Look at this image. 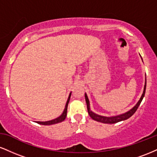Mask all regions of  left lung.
Instances as JSON below:
<instances>
[{
    "label": "left lung",
    "mask_w": 157,
    "mask_h": 157,
    "mask_svg": "<svg viewBox=\"0 0 157 157\" xmlns=\"http://www.w3.org/2000/svg\"><path fill=\"white\" fill-rule=\"evenodd\" d=\"M140 57H141V55H140ZM141 59L142 60V57H141ZM142 62H143V60H142ZM145 89H146V75H145V86H144L143 92H142V96L140 97V100L137 102V103H136V105L132 108V109L129 110V111H126L125 113H122L121 114H118V115H116V116H111V117L102 116V115H99L97 114V113H95L94 112H93V111L91 110V109H90V102H89V98H88L87 94H86V93H85V98H86V104H87V109H88V112L89 113V116L91 117L94 120H95V121L102 122V123H106V124H113V123H117V122H120V121H124V120L130 118L132 116L135 112H136V111L137 110L138 107L140 105V103H141L142 99H143L144 96H145Z\"/></svg>",
    "instance_id": "1"
}]
</instances>
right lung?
I'll return each mask as SVG.
<instances>
[{
  "mask_svg": "<svg viewBox=\"0 0 157 157\" xmlns=\"http://www.w3.org/2000/svg\"><path fill=\"white\" fill-rule=\"evenodd\" d=\"M71 92H70L69 95H68V97L67 101H66V105H65V109H64V110H63V111L62 114H61L60 117H57V118L54 119V120H49V121H46V122L36 121L35 122H37V123H38V124H40V125H54V124H56V123H59V122H61L63 121V120H64L65 119H66V115H67V108H68V102H69L70 97H71Z\"/></svg>",
  "mask_w": 157,
  "mask_h": 157,
  "instance_id": "add662e5",
  "label": "right lung"
}]
</instances>
